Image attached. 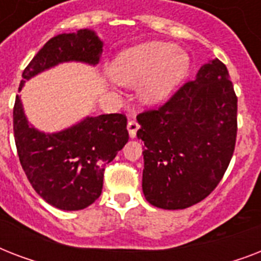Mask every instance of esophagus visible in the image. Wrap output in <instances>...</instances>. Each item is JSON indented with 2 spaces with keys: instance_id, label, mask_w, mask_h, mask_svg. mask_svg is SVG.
<instances>
[{
  "instance_id": "obj_1",
  "label": "esophagus",
  "mask_w": 261,
  "mask_h": 261,
  "mask_svg": "<svg viewBox=\"0 0 261 261\" xmlns=\"http://www.w3.org/2000/svg\"><path fill=\"white\" fill-rule=\"evenodd\" d=\"M139 128V124L137 120H130V122L127 123V130H128V135H130V138H135V135H137V131Z\"/></svg>"
}]
</instances>
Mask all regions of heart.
<instances>
[{"instance_id":"obj_1","label":"heart","mask_w":261,"mask_h":261,"mask_svg":"<svg viewBox=\"0 0 261 261\" xmlns=\"http://www.w3.org/2000/svg\"><path fill=\"white\" fill-rule=\"evenodd\" d=\"M190 71V57L173 43L147 42L116 55L110 73L122 85H138L146 104L165 101Z\"/></svg>"}]
</instances>
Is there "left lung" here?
I'll list each match as a JSON object with an SVG mask.
<instances>
[{"label": "left lung", "mask_w": 261, "mask_h": 261, "mask_svg": "<svg viewBox=\"0 0 261 261\" xmlns=\"http://www.w3.org/2000/svg\"><path fill=\"white\" fill-rule=\"evenodd\" d=\"M142 190L150 204L182 210L207 198L233 157L237 96L226 66L213 59L157 110L137 116Z\"/></svg>", "instance_id": "obj_1"}]
</instances>
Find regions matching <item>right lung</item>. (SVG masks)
Here are the masks:
<instances>
[{
	"label": "right lung",
	"instance_id": "right-lung-1",
	"mask_svg": "<svg viewBox=\"0 0 261 261\" xmlns=\"http://www.w3.org/2000/svg\"><path fill=\"white\" fill-rule=\"evenodd\" d=\"M102 42L90 30L50 39L22 71L25 81L63 62L97 65ZM13 133L27 178L48 204L66 211L83 210L101 195L104 169L128 141L123 114L87 116L74 126L46 134L31 126L16 96Z\"/></svg>",
	"mask_w": 261,
	"mask_h": 261
}]
</instances>
